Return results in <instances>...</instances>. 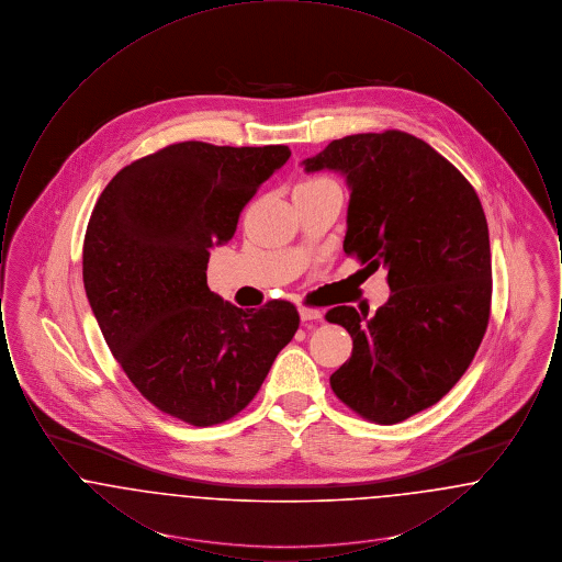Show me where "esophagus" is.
<instances>
[{
  "label": "esophagus",
  "mask_w": 562,
  "mask_h": 562,
  "mask_svg": "<svg viewBox=\"0 0 562 562\" xmlns=\"http://www.w3.org/2000/svg\"><path fill=\"white\" fill-rule=\"evenodd\" d=\"M299 316L303 322L321 321L322 312L321 310H314V307H301Z\"/></svg>",
  "instance_id": "obj_1"
}]
</instances>
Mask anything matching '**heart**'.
<instances>
[{"instance_id": "1", "label": "heart", "mask_w": 562, "mask_h": 562, "mask_svg": "<svg viewBox=\"0 0 562 562\" xmlns=\"http://www.w3.org/2000/svg\"><path fill=\"white\" fill-rule=\"evenodd\" d=\"M321 181H326V179H307V181H303V183H299L296 188H305V186H314V183H321Z\"/></svg>"}]
</instances>
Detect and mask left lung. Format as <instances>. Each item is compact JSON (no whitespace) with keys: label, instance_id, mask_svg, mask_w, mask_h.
<instances>
[{"label":"left lung","instance_id":"obj_1","mask_svg":"<svg viewBox=\"0 0 562 562\" xmlns=\"http://www.w3.org/2000/svg\"><path fill=\"white\" fill-rule=\"evenodd\" d=\"M303 166L346 177L344 250L387 269L392 291L373 318L349 305L326 314L353 341L330 387L364 419L398 424L453 387L484 337L493 282L481 200L451 161L401 131L337 138Z\"/></svg>","mask_w":562,"mask_h":562}]
</instances>
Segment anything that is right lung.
<instances>
[{
	"instance_id": "1",
	"label": "right lung",
	"mask_w": 562,
	"mask_h": 562,
	"mask_svg": "<svg viewBox=\"0 0 562 562\" xmlns=\"http://www.w3.org/2000/svg\"><path fill=\"white\" fill-rule=\"evenodd\" d=\"M291 158L286 145L186 140L122 168L83 238V289L134 387L191 426H214L255 398L296 333L289 301L240 310L206 284L211 248Z\"/></svg>"
}]
</instances>
